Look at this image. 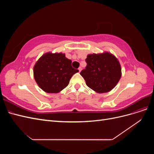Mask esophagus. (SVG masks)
I'll return each mask as SVG.
<instances>
[{
	"label": "esophagus",
	"mask_w": 154,
	"mask_h": 154,
	"mask_svg": "<svg viewBox=\"0 0 154 154\" xmlns=\"http://www.w3.org/2000/svg\"><path fill=\"white\" fill-rule=\"evenodd\" d=\"M78 70H79V72H80L82 71V67H79Z\"/></svg>",
	"instance_id": "34e87169"
}]
</instances>
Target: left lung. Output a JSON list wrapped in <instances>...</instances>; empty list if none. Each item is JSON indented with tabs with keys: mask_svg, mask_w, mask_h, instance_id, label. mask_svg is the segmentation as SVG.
<instances>
[{
	"mask_svg": "<svg viewBox=\"0 0 154 154\" xmlns=\"http://www.w3.org/2000/svg\"><path fill=\"white\" fill-rule=\"evenodd\" d=\"M87 66L80 72L87 85L97 93L110 91L122 76L120 63L114 55L108 52L88 54Z\"/></svg>",
	"mask_w": 154,
	"mask_h": 154,
	"instance_id": "obj_1",
	"label": "left lung"
}]
</instances>
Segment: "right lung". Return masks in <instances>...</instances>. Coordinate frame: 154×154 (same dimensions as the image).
<instances>
[{
  "mask_svg": "<svg viewBox=\"0 0 154 154\" xmlns=\"http://www.w3.org/2000/svg\"><path fill=\"white\" fill-rule=\"evenodd\" d=\"M72 61L62 53H47L38 59L33 68L35 80L48 93H58L68 85L73 74L79 72L71 66Z\"/></svg>",
  "mask_w": 154,
  "mask_h": 154,
  "instance_id": "obj_1",
  "label": "right lung"
}]
</instances>
